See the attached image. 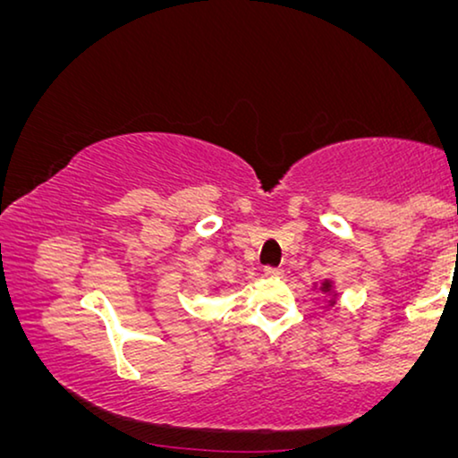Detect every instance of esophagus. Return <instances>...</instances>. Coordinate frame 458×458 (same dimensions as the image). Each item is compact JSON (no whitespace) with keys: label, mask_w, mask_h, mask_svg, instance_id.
<instances>
[{"label":"esophagus","mask_w":458,"mask_h":458,"mask_svg":"<svg viewBox=\"0 0 458 458\" xmlns=\"http://www.w3.org/2000/svg\"><path fill=\"white\" fill-rule=\"evenodd\" d=\"M263 274L269 276V278H276V276L284 274V269H282V267H274V266H266V267H263Z\"/></svg>","instance_id":"esophagus-1"}]
</instances>
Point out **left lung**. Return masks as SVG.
I'll use <instances>...</instances> for the list:
<instances>
[{
    "label": "left lung",
    "mask_w": 458,
    "mask_h": 458,
    "mask_svg": "<svg viewBox=\"0 0 458 458\" xmlns=\"http://www.w3.org/2000/svg\"><path fill=\"white\" fill-rule=\"evenodd\" d=\"M321 291H324V293H327V291H330V282H326V284H324V286H321Z\"/></svg>",
    "instance_id": "obj_1"
}]
</instances>
